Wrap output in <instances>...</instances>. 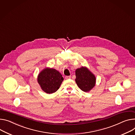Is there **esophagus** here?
I'll return each instance as SVG.
<instances>
[{"label":"esophagus","mask_w":135,"mask_h":135,"mask_svg":"<svg viewBox=\"0 0 135 135\" xmlns=\"http://www.w3.org/2000/svg\"><path fill=\"white\" fill-rule=\"evenodd\" d=\"M65 78L66 79H70L71 78V76H66L65 77Z\"/></svg>","instance_id":"1"}]
</instances>
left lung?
I'll return each instance as SVG.
<instances>
[{
    "mask_svg": "<svg viewBox=\"0 0 135 135\" xmlns=\"http://www.w3.org/2000/svg\"><path fill=\"white\" fill-rule=\"evenodd\" d=\"M76 73V83L81 90L89 92L95 86L96 78L94 74L85 66L77 69Z\"/></svg>",
    "mask_w": 135,
    "mask_h": 135,
    "instance_id": "obj_1",
    "label": "left lung"
}]
</instances>
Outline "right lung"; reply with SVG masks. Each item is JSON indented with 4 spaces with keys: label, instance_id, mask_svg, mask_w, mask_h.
Listing matches in <instances>:
<instances>
[{
    "label": "right lung",
    "instance_id": "1",
    "mask_svg": "<svg viewBox=\"0 0 135 135\" xmlns=\"http://www.w3.org/2000/svg\"><path fill=\"white\" fill-rule=\"evenodd\" d=\"M64 80L60 72L53 68H46L38 75L37 81L41 90L46 94L56 92Z\"/></svg>",
    "mask_w": 135,
    "mask_h": 135
}]
</instances>
